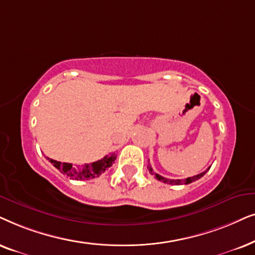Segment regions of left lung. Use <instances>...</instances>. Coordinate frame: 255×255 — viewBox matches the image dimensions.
<instances>
[{
    "instance_id": "left-lung-1",
    "label": "left lung",
    "mask_w": 255,
    "mask_h": 255,
    "mask_svg": "<svg viewBox=\"0 0 255 255\" xmlns=\"http://www.w3.org/2000/svg\"><path fill=\"white\" fill-rule=\"evenodd\" d=\"M148 169H149V172H150L151 175L155 176V178H157L158 181H162L163 183H167V184H172V185H181V184H190V183L195 182L197 181V179L202 178L203 176H204L206 174V171L209 170L210 167L206 169L205 171L201 172V174L196 175V176H192V177H188V178H184V179H169V178H165V177H162L161 175L156 174V172H154V170H152V168L150 167V165H148Z\"/></svg>"
}]
</instances>
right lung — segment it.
<instances>
[{"label": "right lung", "mask_w": 255, "mask_h": 255, "mask_svg": "<svg viewBox=\"0 0 255 255\" xmlns=\"http://www.w3.org/2000/svg\"><path fill=\"white\" fill-rule=\"evenodd\" d=\"M117 155L111 154L108 156H105L104 158L99 159V161L91 163V164H85L81 167H73L71 163H62L58 161H54L52 158H47L52 163L53 167L57 168L62 172L63 175L67 176L71 179H76V181H81V179H91L99 177V176L107 170L108 168L112 167Z\"/></svg>", "instance_id": "1"}]
</instances>
